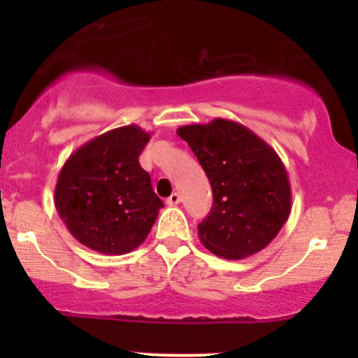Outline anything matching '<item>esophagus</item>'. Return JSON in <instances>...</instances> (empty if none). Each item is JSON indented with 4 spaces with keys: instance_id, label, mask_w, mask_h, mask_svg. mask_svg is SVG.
Returning <instances> with one entry per match:
<instances>
[{
    "instance_id": "1",
    "label": "esophagus",
    "mask_w": 358,
    "mask_h": 358,
    "mask_svg": "<svg viewBox=\"0 0 358 358\" xmlns=\"http://www.w3.org/2000/svg\"><path fill=\"white\" fill-rule=\"evenodd\" d=\"M180 201H182V197H180V194H178V192H173L171 196H169L168 199H166V202H168L169 206H176V204H180Z\"/></svg>"
}]
</instances>
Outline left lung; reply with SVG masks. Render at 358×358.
Returning <instances> with one entry per match:
<instances>
[{
  "instance_id": "8db88e82",
  "label": "left lung",
  "mask_w": 358,
  "mask_h": 358,
  "mask_svg": "<svg viewBox=\"0 0 358 358\" xmlns=\"http://www.w3.org/2000/svg\"><path fill=\"white\" fill-rule=\"evenodd\" d=\"M201 162L213 208L197 227L213 255L243 259L268 246L291 213V185L275 150L241 122L213 119L176 129Z\"/></svg>"
}]
</instances>
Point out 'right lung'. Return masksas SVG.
I'll use <instances>...</instances> for the list:
<instances>
[{
    "mask_svg": "<svg viewBox=\"0 0 358 358\" xmlns=\"http://www.w3.org/2000/svg\"><path fill=\"white\" fill-rule=\"evenodd\" d=\"M149 140L140 126H121L76 149L62 166L55 208L83 246L124 255L147 239L164 206L138 162Z\"/></svg>",
    "mask_w": 358,
    "mask_h": 358,
    "instance_id": "obj_1",
    "label": "right lung"
}]
</instances>
